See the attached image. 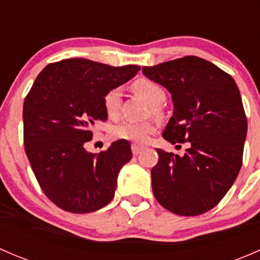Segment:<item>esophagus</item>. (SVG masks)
Returning <instances> with one entry per match:
<instances>
[{
	"mask_svg": "<svg viewBox=\"0 0 260 260\" xmlns=\"http://www.w3.org/2000/svg\"><path fill=\"white\" fill-rule=\"evenodd\" d=\"M131 149H132L133 154H138L143 149V146L137 145V143H132V146H131Z\"/></svg>",
	"mask_w": 260,
	"mask_h": 260,
	"instance_id": "obj_1",
	"label": "esophagus"
}]
</instances>
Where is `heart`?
Listing matches in <instances>:
<instances>
[{
	"label": "heart",
	"instance_id": "heart-1",
	"mask_svg": "<svg viewBox=\"0 0 260 260\" xmlns=\"http://www.w3.org/2000/svg\"><path fill=\"white\" fill-rule=\"evenodd\" d=\"M132 88L136 93L152 106V113L154 115H161V106L166 99V93L164 88L156 81L140 78L132 84ZM122 104V94L118 88H113L107 91L103 96V107L109 118H117L120 112ZM154 132V124L151 120L147 122H125L119 123L112 128V136L115 140L132 141L135 143H145L149 136Z\"/></svg>",
	"mask_w": 260,
	"mask_h": 260
}]
</instances>
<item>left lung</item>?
<instances>
[{
	"label": "left lung",
	"instance_id": "obj_1",
	"mask_svg": "<svg viewBox=\"0 0 260 260\" xmlns=\"http://www.w3.org/2000/svg\"><path fill=\"white\" fill-rule=\"evenodd\" d=\"M142 73L171 93L174 115L165 140L190 143L183 156L156 148L158 162L151 170L154 198L182 216L211 210L243 164L248 122L238 85L228 73L198 56L143 67Z\"/></svg>",
	"mask_w": 260,
	"mask_h": 260
}]
</instances>
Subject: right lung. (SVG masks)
Returning a JSON list of instances; mask_svg holds the SVG:
<instances>
[{"label": "right lung", "instance_id": "obj_1", "mask_svg": "<svg viewBox=\"0 0 260 260\" xmlns=\"http://www.w3.org/2000/svg\"><path fill=\"white\" fill-rule=\"evenodd\" d=\"M137 65L111 67L88 59L46 65L23 102V145L36 180L50 201L74 214L111 203L120 169L132 158L128 141L90 153L96 122H106L103 96L132 79Z\"/></svg>", "mask_w": 260, "mask_h": 260}]
</instances>
